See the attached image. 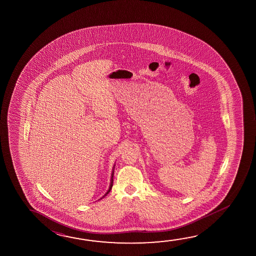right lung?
<instances>
[{
    "label": "right lung",
    "mask_w": 256,
    "mask_h": 256,
    "mask_svg": "<svg viewBox=\"0 0 256 256\" xmlns=\"http://www.w3.org/2000/svg\"><path fill=\"white\" fill-rule=\"evenodd\" d=\"M112 178H114V172H112V181H110V186L109 190L107 191V193L105 194L104 196L102 197V198H104V197L105 196H107V194H109L110 191V189H112V183H114V180H112Z\"/></svg>",
    "instance_id": "right-lung-1"
}]
</instances>
